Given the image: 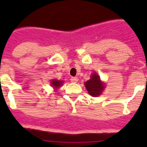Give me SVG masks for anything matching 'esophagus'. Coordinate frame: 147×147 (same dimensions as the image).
Wrapping results in <instances>:
<instances>
[{
    "label": "esophagus",
    "mask_w": 147,
    "mask_h": 147,
    "mask_svg": "<svg viewBox=\"0 0 147 147\" xmlns=\"http://www.w3.org/2000/svg\"><path fill=\"white\" fill-rule=\"evenodd\" d=\"M70 80H71V82L76 83L77 82H78V78H77V77H71Z\"/></svg>",
    "instance_id": "obj_1"
}]
</instances>
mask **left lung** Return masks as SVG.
I'll return each instance as SVG.
<instances>
[{"mask_svg":"<svg viewBox=\"0 0 147 147\" xmlns=\"http://www.w3.org/2000/svg\"><path fill=\"white\" fill-rule=\"evenodd\" d=\"M85 85L88 93L92 96H98L104 89V85L101 83L99 76L96 73L92 74L91 78L85 83Z\"/></svg>","mask_w":147,"mask_h":147,"instance_id":"8db88e82","label":"left lung"}]
</instances>
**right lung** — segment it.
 <instances>
[{
	"label": "right lung",
	"mask_w": 147,
	"mask_h": 147,
	"mask_svg": "<svg viewBox=\"0 0 147 147\" xmlns=\"http://www.w3.org/2000/svg\"><path fill=\"white\" fill-rule=\"evenodd\" d=\"M62 81L53 80L52 81V82H51V84H52V85H53L54 88H59L60 85H62Z\"/></svg>",
	"instance_id": "add662e5"
}]
</instances>
